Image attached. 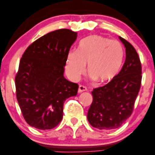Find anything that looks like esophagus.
<instances>
[{"mask_svg": "<svg viewBox=\"0 0 155 155\" xmlns=\"http://www.w3.org/2000/svg\"><path fill=\"white\" fill-rule=\"evenodd\" d=\"M87 87L84 86V85H79V90H78V92H79V93H81V92H82L84 91H87Z\"/></svg>", "mask_w": 155, "mask_h": 155, "instance_id": "obj_1", "label": "esophagus"}]
</instances>
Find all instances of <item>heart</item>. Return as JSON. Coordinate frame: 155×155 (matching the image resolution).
Masks as SVG:
<instances>
[{"label":"heart","mask_w":155,"mask_h":155,"mask_svg":"<svg viewBox=\"0 0 155 155\" xmlns=\"http://www.w3.org/2000/svg\"><path fill=\"white\" fill-rule=\"evenodd\" d=\"M124 49L119 41L101 35H90L80 41L77 51L68 53L66 72L73 80H77L88 72L94 79L106 82L114 78L123 63Z\"/></svg>","instance_id":"1"}]
</instances>
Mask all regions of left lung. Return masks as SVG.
<instances>
[{
	"label": "left lung",
	"mask_w": 155,
	"mask_h": 155,
	"mask_svg": "<svg viewBox=\"0 0 155 155\" xmlns=\"http://www.w3.org/2000/svg\"><path fill=\"white\" fill-rule=\"evenodd\" d=\"M125 47L122 70L108 84L93 89L87 120L93 127L109 130L120 127L132 114L141 84V63L132 44L120 36Z\"/></svg>",
	"instance_id": "8db88e82"
}]
</instances>
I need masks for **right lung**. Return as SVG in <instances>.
Listing matches in <instances>:
<instances>
[{"label": "right lung", "mask_w": 155, "mask_h": 155, "mask_svg": "<svg viewBox=\"0 0 155 155\" xmlns=\"http://www.w3.org/2000/svg\"><path fill=\"white\" fill-rule=\"evenodd\" d=\"M77 33L68 29L50 32L25 51L15 76L16 95L25 120L31 127L49 130L63 119L64 102L76 96L79 85L63 76Z\"/></svg>", "instance_id": "obj_1"}]
</instances>
